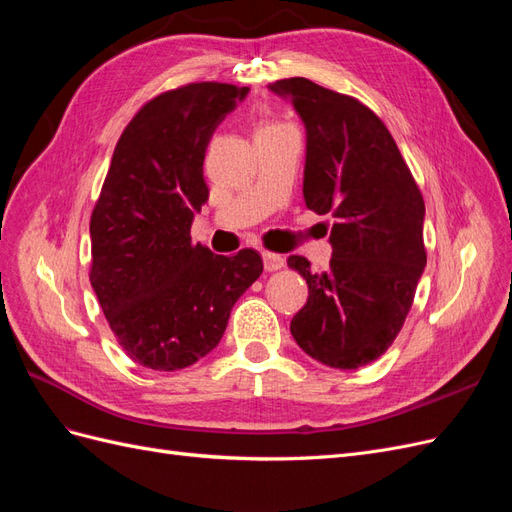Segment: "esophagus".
Returning a JSON list of instances; mask_svg holds the SVG:
<instances>
[{
	"instance_id": "esophagus-1",
	"label": "esophagus",
	"mask_w": 512,
	"mask_h": 512,
	"mask_svg": "<svg viewBox=\"0 0 512 512\" xmlns=\"http://www.w3.org/2000/svg\"><path fill=\"white\" fill-rule=\"evenodd\" d=\"M262 262H265V269L267 271H277L282 269L286 265V258L282 254H275V252H269V250H262Z\"/></svg>"
}]
</instances>
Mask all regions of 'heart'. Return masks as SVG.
I'll return each mask as SVG.
<instances>
[{"mask_svg":"<svg viewBox=\"0 0 512 512\" xmlns=\"http://www.w3.org/2000/svg\"><path fill=\"white\" fill-rule=\"evenodd\" d=\"M277 126H284V123H277V121H267V123H262L260 130H262V128H277Z\"/></svg>","mask_w":512,"mask_h":512,"instance_id":"b5f03b06","label":"heart"}]
</instances>
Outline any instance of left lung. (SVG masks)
Wrapping results in <instances>:
<instances>
[{"mask_svg":"<svg viewBox=\"0 0 512 512\" xmlns=\"http://www.w3.org/2000/svg\"><path fill=\"white\" fill-rule=\"evenodd\" d=\"M271 89L292 96L305 123V205L335 220L327 271H309L305 256L288 258L309 288L290 333L324 365H369L404 327L427 265L423 194L369 106L301 76Z\"/></svg>","mask_w":512,"mask_h":512,"instance_id":"1","label":"left lung"}]
</instances>
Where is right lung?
Masks as SVG:
<instances>
[{
  "mask_svg": "<svg viewBox=\"0 0 512 512\" xmlns=\"http://www.w3.org/2000/svg\"><path fill=\"white\" fill-rule=\"evenodd\" d=\"M250 87L188 83L145 102L121 132L91 211V267L108 327L138 365L175 371L209 354L232 305L262 273L256 250L192 243L209 198L205 151Z\"/></svg>",
  "mask_w": 512,
  "mask_h": 512,
  "instance_id": "add662e5",
  "label": "right lung"
}]
</instances>
